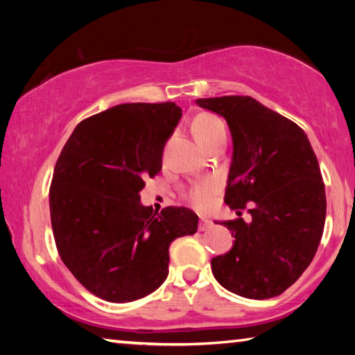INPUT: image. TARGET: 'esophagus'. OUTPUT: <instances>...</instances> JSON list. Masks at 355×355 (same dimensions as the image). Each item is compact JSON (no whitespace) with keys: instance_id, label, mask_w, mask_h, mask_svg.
I'll return each mask as SVG.
<instances>
[{"instance_id":"34e87169","label":"esophagus","mask_w":355,"mask_h":355,"mask_svg":"<svg viewBox=\"0 0 355 355\" xmlns=\"http://www.w3.org/2000/svg\"><path fill=\"white\" fill-rule=\"evenodd\" d=\"M211 225H213L211 220L207 219V218H200V220H199V230H200V232L208 230V228L211 227Z\"/></svg>"}]
</instances>
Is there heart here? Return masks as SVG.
<instances>
[{
  "mask_svg": "<svg viewBox=\"0 0 355 355\" xmlns=\"http://www.w3.org/2000/svg\"><path fill=\"white\" fill-rule=\"evenodd\" d=\"M192 131H194L197 141L203 146L213 136L220 133V131H225V128L222 120L216 116H211V114H199L194 119V122H192ZM218 189L219 182L216 178L200 180V182L189 186L188 191H186V199L189 200L192 207L207 208Z\"/></svg>",
  "mask_w": 355,
  "mask_h": 355,
  "instance_id": "1",
  "label": "heart"
}]
</instances>
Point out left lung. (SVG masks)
I'll use <instances>...</instances> for the list:
<instances>
[{
  "label": "left lung",
  "mask_w": 355,
  "mask_h": 355,
  "mask_svg": "<svg viewBox=\"0 0 355 355\" xmlns=\"http://www.w3.org/2000/svg\"><path fill=\"white\" fill-rule=\"evenodd\" d=\"M227 120L233 158L224 200L243 218L224 220L233 248L211 260L216 280L249 299H269L296 282L320 245L326 191L304 130L248 95L199 98Z\"/></svg>",
  "instance_id": "left-lung-1"
}]
</instances>
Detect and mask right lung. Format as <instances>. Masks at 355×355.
<instances>
[{
	"label": "right lung",
	"mask_w": 355,
	"mask_h": 355,
	"mask_svg": "<svg viewBox=\"0 0 355 355\" xmlns=\"http://www.w3.org/2000/svg\"><path fill=\"white\" fill-rule=\"evenodd\" d=\"M180 117L173 101L117 105L78 123L56 161L50 214L59 257L107 302H131L159 288L171 243L197 232L189 208L153 213L141 205L139 192L163 167Z\"/></svg>",
	"instance_id": "obj_1"
}]
</instances>
